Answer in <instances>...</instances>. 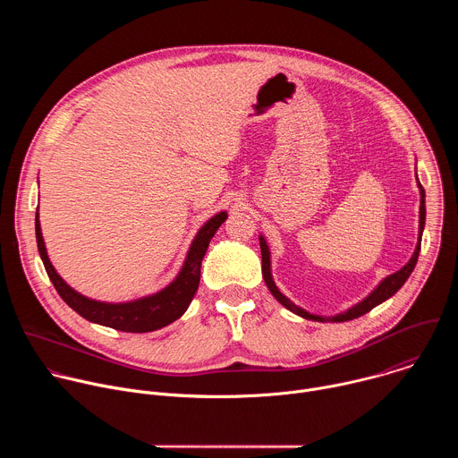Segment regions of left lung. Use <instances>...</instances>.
<instances>
[{
  "label": "left lung",
  "instance_id": "1",
  "mask_svg": "<svg viewBox=\"0 0 458 458\" xmlns=\"http://www.w3.org/2000/svg\"><path fill=\"white\" fill-rule=\"evenodd\" d=\"M419 188H420V225H419V235L422 237V230H424V223H426V201H424L426 193H424V188H422L420 182H419ZM420 237H419V244H417V248H415L413 257L410 259V263H408L404 268H401V270L395 272L394 276H387L364 301H360L359 304H355V306L350 308L348 311L339 313V315H335V317H322V315L308 313L306 310L295 306L288 297H284V295L279 292V288L276 286V283H274V279H272V272H270V250H268V244H267L265 237H259V242H260V255H263V277H265V283H267L268 290L272 292V295H274L284 308H288L290 311L301 315L302 318L318 320V322H344V320H352V318H357V317L368 313V311L373 310L377 304L384 302L386 299H389L391 295H395V293L401 290V286L408 281V277L411 276V272H413V268H415V265H417L419 251H420Z\"/></svg>",
  "mask_w": 458,
  "mask_h": 458
}]
</instances>
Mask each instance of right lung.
Listing matches in <instances>:
<instances>
[{"instance_id": "obj_1", "label": "right lung", "mask_w": 458, "mask_h": 458, "mask_svg": "<svg viewBox=\"0 0 458 458\" xmlns=\"http://www.w3.org/2000/svg\"><path fill=\"white\" fill-rule=\"evenodd\" d=\"M226 212H219L214 216L205 226L199 230V233L195 235L190 251L186 255L184 265L175 277V281L166 286L165 290L143 297L140 301L132 302H123V304H110V302H99L83 297L76 290H72L67 283H64L54 267L50 265L47 248L43 242L38 214H36V241H38V250L41 255V260L45 265V270L57 290L59 297L67 302L74 311H78L81 317H85L90 322H98L103 326H108V328L119 330V332H128V334H145V332H154L163 328V326L174 322L179 318L186 308L190 306L195 292H198L199 279H201V260L207 253V248L216 235L217 228L225 223Z\"/></svg>"}]
</instances>
